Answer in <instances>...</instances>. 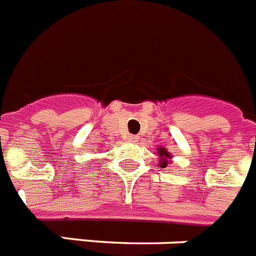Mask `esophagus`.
Here are the masks:
<instances>
[{
    "label": "esophagus",
    "instance_id": "esophagus-1",
    "mask_svg": "<svg viewBox=\"0 0 256 256\" xmlns=\"http://www.w3.org/2000/svg\"><path fill=\"white\" fill-rule=\"evenodd\" d=\"M138 136H136V135H128V136H126V140L128 142H132V143H134V142H136L138 140Z\"/></svg>",
    "mask_w": 256,
    "mask_h": 256
}]
</instances>
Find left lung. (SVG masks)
<instances>
[{
	"mask_svg": "<svg viewBox=\"0 0 256 256\" xmlns=\"http://www.w3.org/2000/svg\"><path fill=\"white\" fill-rule=\"evenodd\" d=\"M158 154L160 156V158H158V160H160V162H158V166H161V168H166L169 162H170L169 160L172 158V154H169V152L166 151V148H164V147L158 148Z\"/></svg>",
	"mask_w": 256,
	"mask_h": 256,
	"instance_id": "left-lung-1",
	"label": "left lung"
}]
</instances>
